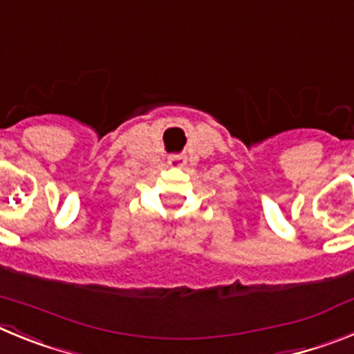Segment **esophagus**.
Returning <instances> with one entry per match:
<instances>
[{
	"instance_id": "obj_1",
	"label": "esophagus",
	"mask_w": 354,
	"mask_h": 354,
	"mask_svg": "<svg viewBox=\"0 0 354 354\" xmlns=\"http://www.w3.org/2000/svg\"><path fill=\"white\" fill-rule=\"evenodd\" d=\"M168 165L174 168H183L184 165H186V158H184L183 154H175V156H170L168 158Z\"/></svg>"
}]
</instances>
